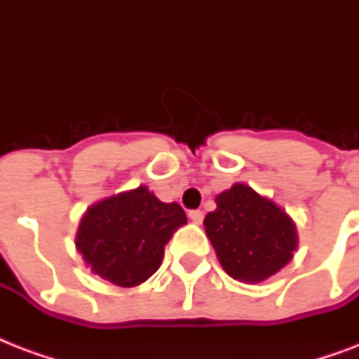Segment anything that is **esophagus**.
Listing matches in <instances>:
<instances>
[{
  "instance_id": "1",
  "label": "esophagus",
  "mask_w": 359,
  "mask_h": 359,
  "mask_svg": "<svg viewBox=\"0 0 359 359\" xmlns=\"http://www.w3.org/2000/svg\"><path fill=\"white\" fill-rule=\"evenodd\" d=\"M188 216H190V219L194 222V224H201L203 218H205L203 210H190V212H188Z\"/></svg>"
}]
</instances>
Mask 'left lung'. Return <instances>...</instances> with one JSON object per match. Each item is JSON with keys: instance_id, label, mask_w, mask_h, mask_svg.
<instances>
[{"instance_id": "left-lung-1", "label": "left lung", "mask_w": 359, "mask_h": 359, "mask_svg": "<svg viewBox=\"0 0 359 359\" xmlns=\"http://www.w3.org/2000/svg\"><path fill=\"white\" fill-rule=\"evenodd\" d=\"M205 231L219 264L233 279L257 283L279 272L298 245L294 222L250 186L235 184L216 197Z\"/></svg>"}]
</instances>
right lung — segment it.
Instances as JSON below:
<instances>
[{
  "instance_id": "right-lung-1",
  "label": "right lung",
  "mask_w": 359,
  "mask_h": 359,
  "mask_svg": "<svg viewBox=\"0 0 359 359\" xmlns=\"http://www.w3.org/2000/svg\"><path fill=\"white\" fill-rule=\"evenodd\" d=\"M184 224L180 205L162 203L140 186L87 208L76 233V248L100 278L134 287L160 268L163 248Z\"/></svg>"
}]
</instances>
